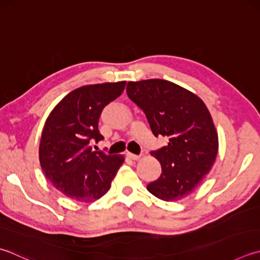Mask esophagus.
<instances>
[{
  "label": "esophagus",
  "instance_id": "obj_1",
  "mask_svg": "<svg viewBox=\"0 0 260 260\" xmlns=\"http://www.w3.org/2000/svg\"><path fill=\"white\" fill-rule=\"evenodd\" d=\"M126 157L128 158V159H131V160H139L141 158L140 155H136V154H133V153H131V152H127L126 153Z\"/></svg>",
  "mask_w": 260,
  "mask_h": 260
}]
</instances>
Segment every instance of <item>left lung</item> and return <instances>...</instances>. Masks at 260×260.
<instances>
[{
  "label": "left lung",
  "mask_w": 260,
  "mask_h": 260,
  "mask_svg": "<svg viewBox=\"0 0 260 260\" xmlns=\"http://www.w3.org/2000/svg\"><path fill=\"white\" fill-rule=\"evenodd\" d=\"M127 95L142 109L154 136L168 144L151 155L161 175L148 191L164 201L187 197L210 172L218 152V134L205 102L188 89L165 79L128 82Z\"/></svg>",
  "instance_id": "1"
}]
</instances>
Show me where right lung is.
Wrapping results in <instances>:
<instances>
[{"label": "right lung", "instance_id": "right-lung-1", "mask_svg": "<svg viewBox=\"0 0 260 260\" xmlns=\"http://www.w3.org/2000/svg\"><path fill=\"white\" fill-rule=\"evenodd\" d=\"M126 82L82 86L67 94L46 118L39 157L42 171L56 190L79 202L100 199L124 162V155L92 150L103 136V108L124 92Z\"/></svg>", "mask_w": 260, "mask_h": 260}]
</instances>
